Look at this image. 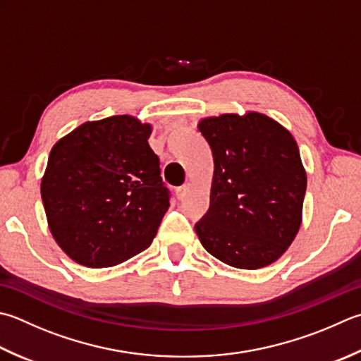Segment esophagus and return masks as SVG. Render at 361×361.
Here are the masks:
<instances>
[{"label":"esophagus","instance_id":"34e87169","mask_svg":"<svg viewBox=\"0 0 361 361\" xmlns=\"http://www.w3.org/2000/svg\"><path fill=\"white\" fill-rule=\"evenodd\" d=\"M189 189H190V185H185V186H181V188L176 189V199H178V200L185 199V197L189 192Z\"/></svg>","mask_w":361,"mask_h":361}]
</instances>
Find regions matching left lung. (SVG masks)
Wrapping results in <instances>:
<instances>
[{
    "mask_svg": "<svg viewBox=\"0 0 361 361\" xmlns=\"http://www.w3.org/2000/svg\"><path fill=\"white\" fill-rule=\"evenodd\" d=\"M214 159L209 209L195 231L208 253L238 269L275 263L298 236L307 172L293 134L249 111L202 118Z\"/></svg>",
    "mask_w": 361,
    "mask_h": 361,
    "instance_id": "1",
    "label": "left lung"
}]
</instances>
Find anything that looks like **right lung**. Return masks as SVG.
Instances as JSON below:
<instances>
[{
  "mask_svg": "<svg viewBox=\"0 0 361 361\" xmlns=\"http://www.w3.org/2000/svg\"><path fill=\"white\" fill-rule=\"evenodd\" d=\"M152 130L133 116H112L53 145L42 202L54 241L75 263L117 266L153 243L169 192L148 145Z\"/></svg>",
  "mask_w": 361,
  "mask_h": 361,
  "instance_id": "add662e5",
  "label": "right lung"
}]
</instances>
